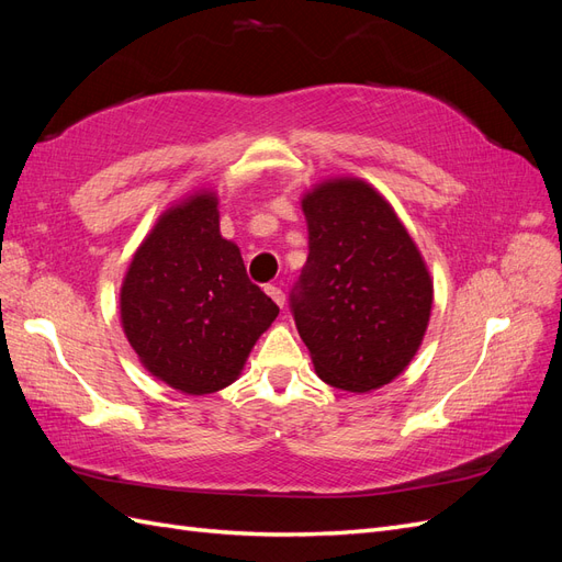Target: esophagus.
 Returning a JSON list of instances; mask_svg holds the SVG:
<instances>
[{"mask_svg": "<svg viewBox=\"0 0 562 562\" xmlns=\"http://www.w3.org/2000/svg\"><path fill=\"white\" fill-rule=\"evenodd\" d=\"M265 293H267L271 300H274V302L279 304V307H283V304H285V293L281 291L279 285H267Z\"/></svg>", "mask_w": 562, "mask_h": 562, "instance_id": "esophagus-1", "label": "esophagus"}]
</instances>
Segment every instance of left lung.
<instances>
[{
  "mask_svg": "<svg viewBox=\"0 0 562 562\" xmlns=\"http://www.w3.org/2000/svg\"><path fill=\"white\" fill-rule=\"evenodd\" d=\"M310 255L291 310L316 375L363 394L396 380L427 333L434 283L389 201L359 178L302 199Z\"/></svg>",
  "mask_w": 562,
  "mask_h": 562,
  "instance_id": "8db88e82",
  "label": "left lung"
}]
</instances>
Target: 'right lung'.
I'll return each instance as SVG.
<instances>
[{
	"instance_id": "obj_1",
	"label": "right lung",
	"mask_w": 562,
	"mask_h": 562,
	"mask_svg": "<svg viewBox=\"0 0 562 562\" xmlns=\"http://www.w3.org/2000/svg\"><path fill=\"white\" fill-rule=\"evenodd\" d=\"M140 363L182 394L203 396L241 375L279 307L220 234L217 196L199 190L168 209L135 250L119 293Z\"/></svg>"
}]
</instances>
